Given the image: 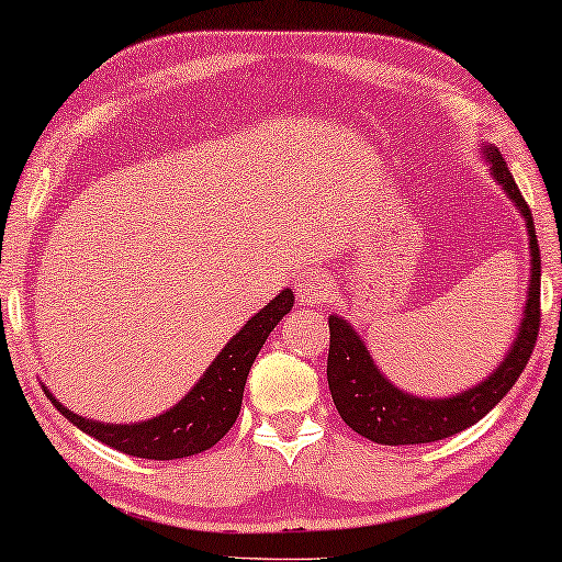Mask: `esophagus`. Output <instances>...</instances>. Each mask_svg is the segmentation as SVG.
<instances>
[{
	"label": "esophagus",
	"instance_id": "esophagus-1",
	"mask_svg": "<svg viewBox=\"0 0 562 562\" xmlns=\"http://www.w3.org/2000/svg\"><path fill=\"white\" fill-rule=\"evenodd\" d=\"M294 289L299 294V302L306 306H317L325 302L329 291H333V279H329L325 271H319V268H312V271L296 276Z\"/></svg>",
	"mask_w": 562,
	"mask_h": 562
}]
</instances>
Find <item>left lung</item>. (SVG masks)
I'll return each mask as SVG.
<instances>
[{"label": "left lung", "mask_w": 562, "mask_h": 562, "mask_svg": "<svg viewBox=\"0 0 562 562\" xmlns=\"http://www.w3.org/2000/svg\"><path fill=\"white\" fill-rule=\"evenodd\" d=\"M481 156L491 176L509 202L517 206L527 227L529 240V286L521 322L512 348L502 363L475 386L458 391L452 396H417L398 389L375 366L363 337L345 317L329 314V356L327 383L333 402L350 429L379 445H422L445 440L463 432L465 427L486 417L527 368L540 329V248H537L532 212L519 194L514 176L494 143H481Z\"/></svg>", "instance_id": "8db88e82"}]
</instances>
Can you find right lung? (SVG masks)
<instances>
[{
    "label": "right lung",
    "instance_id": "1",
    "mask_svg": "<svg viewBox=\"0 0 562 562\" xmlns=\"http://www.w3.org/2000/svg\"><path fill=\"white\" fill-rule=\"evenodd\" d=\"M294 306V291L283 289L263 310L245 322L240 333L217 352L210 368L202 373L189 394L158 417L112 425V422L87 419L58 402L43 383L45 396L64 417L94 440L125 452V456L148 460H176L210 450L235 425L240 414L245 381H248L252 360L258 358L268 335L286 317Z\"/></svg>",
    "mask_w": 562,
    "mask_h": 562
}]
</instances>
